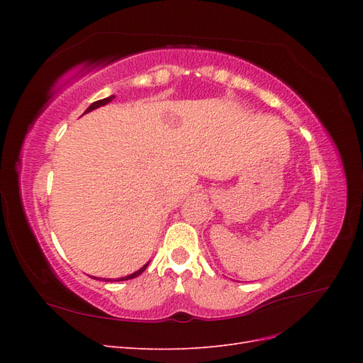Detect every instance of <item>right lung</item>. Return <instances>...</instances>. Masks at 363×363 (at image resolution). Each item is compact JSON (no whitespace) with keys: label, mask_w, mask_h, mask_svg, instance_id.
Returning <instances> with one entry per match:
<instances>
[{"label":"right lung","mask_w":363,"mask_h":363,"mask_svg":"<svg viewBox=\"0 0 363 363\" xmlns=\"http://www.w3.org/2000/svg\"><path fill=\"white\" fill-rule=\"evenodd\" d=\"M113 95L112 96H107V98H104V100H98V101H95V103H92L89 107H87V111L84 112V113H87V112H91V111H94V108H96V107H100V106H104V104H107L108 101H112L113 100ZM148 267V263L147 265H144L142 267L139 271H136V272H133V274H130V276H125V277H123V279H96V280H106V281H124V280H130V279H135V277H138L139 274H142L145 271V268Z\"/></svg>","instance_id":"obj_1"}]
</instances>
